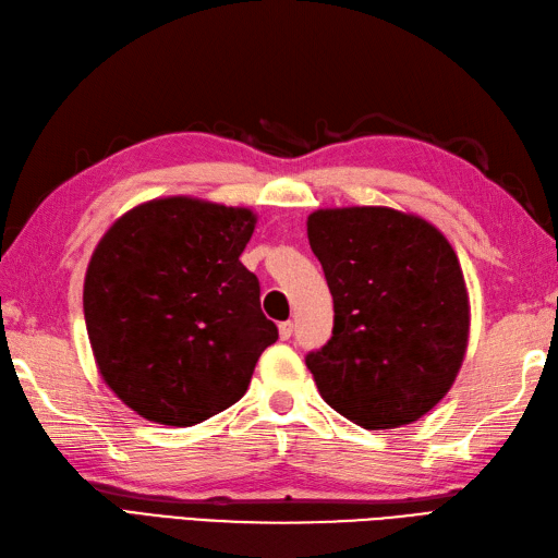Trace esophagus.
<instances>
[{
  "instance_id": "esophagus-1",
  "label": "esophagus",
  "mask_w": 558,
  "mask_h": 558,
  "mask_svg": "<svg viewBox=\"0 0 558 558\" xmlns=\"http://www.w3.org/2000/svg\"><path fill=\"white\" fill-rule=\"evenodd\" d=\"M292 330H294V325H292L290 320H284V323L278 325V332H280V339H282V341L292 337Z\"/></svg>"
}]
</instances>
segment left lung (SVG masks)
<instances>
[{
	"label": "left lung",
	"mask_w": 558,
	"mask_h": 558,
	"mask_svg": "<svg viewBox=\"0 0 558 558\" xmlns=\"http://www.w3.org/2000/svg\"><path fill=\"white\" fill-rule=\"evenodd\" d=\"M306 226L335 302L330 341L306 355L323 401L365 428L417 422L466 353L469 296L452 245L391 207L318 209Z\"/></svg>",
	"instance_id": "left-lung-1"
}]
</instances>
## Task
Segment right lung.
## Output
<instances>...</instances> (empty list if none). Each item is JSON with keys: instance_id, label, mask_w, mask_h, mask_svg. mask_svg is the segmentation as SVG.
I'll return each mask as SVG.
<instances>
[{"instance_id": "add662e5", "label": "right lung", "mask_w": 558, "mask_h": 558, "mask_svg": "<svg viewBox=\"0 0 558 558\" xmlns=\"http://www.w3.org/2000/svg\"><path fill=\"white\" fill-rule=\"evenodd\" d=\"M256 217L197 197L130 209L98 242L84 320L104 381L141 417L193 426L245 396L278 339L240 264Z\"/></svg>"}]
</instances>
